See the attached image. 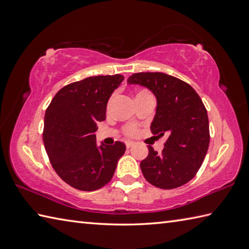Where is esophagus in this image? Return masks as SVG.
Here are the masks:
<instances>
[{
  "label": "esophagus",
  "mask_w": 249,
  "mask_h": 249,
  "mask_svg": "<svg viewBox=\"0 0 249 249\" xmlns=\"http://www.w3.org/2000/svg\"><path fill=\"white\" fill-rule=\"evenodd\" d=\"M133 145H134L133 142H126V147H127V148H130Z\"/></svg>",
  "instance_id": "esophagus-1"
}]
</instances>
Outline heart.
<instances>
[{"instance_id": "1", "label": "heart", "mask_w": 249, "mask_h": 249, "mask_svg": "<svg viewBox=\"0 0 249 249\" xmlns=\"http://www.w3.org/2000/svg\"><path fill=\"white\" fill-rule=\"evenodd\" d=\"M144 92H147V91H141L140 93H144ZM111 102H112V99L108 101V104H107L108 107H109V105H111ZM124 133H125V135H127V136H135V135H136V134L138 133L137 126H136V125H133V124L125 126Z\"/></svg>"}]
</instances>
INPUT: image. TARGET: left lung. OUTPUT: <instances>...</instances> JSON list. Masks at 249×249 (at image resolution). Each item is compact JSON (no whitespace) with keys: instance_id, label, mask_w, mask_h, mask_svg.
<instances>
[{"instance_id":"8db88e82","label":"left lung","mask_w":249,"mask_h":249,"mask_svg":"<svg viewBox=\"0 0 249 249\" xmlns=\"http://www.w3.org/2000/svg\"><path fill=\"white\" fill-rule=\"evenodd\" d=\"M127 82L148 88L156 95L150 130L168 136L161 153L148 146V156L141 162L142 175L160 189L181 187L195 178L209 149V117L203 102L190 84L162 72L134 73Z\"/></svg>"}]
</instances>
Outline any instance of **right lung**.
<instances>
[{"instance_id": "add662e5", "label": "right lung", "mask_w": 249, "mask_h": 249, "mask_svg": "<svg viewBox=\"0 0 249 249\" xmlns=\"http://www.w3.org/2000/svg\"><path fill=\"white\" fill-rule=\"evenodd\" d=\"M122 74L96 75L67 84L46 109L43 141L57 175L71 187L94 191L108 183L124 142L96 145V124L105 120L109 96L120 86Z\"/></svg>"}]
</instances>
